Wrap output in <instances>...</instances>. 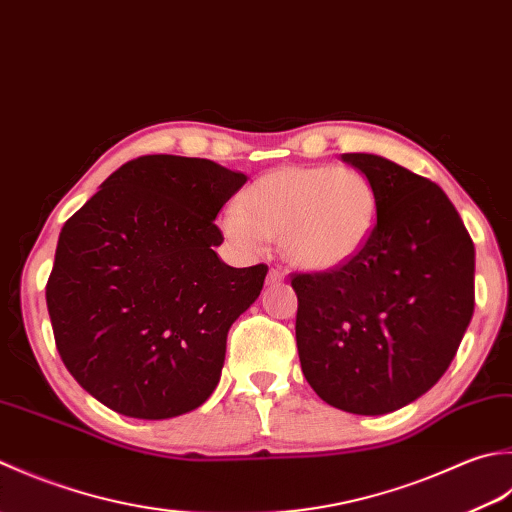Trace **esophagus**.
I'll return each instance as SVG.
<instances>
[{"label":"esophagus","mask_w":512,"mask_h":512,"mask_svg":"<svg viewBox=\"0 0 512 512\" xmlns=\"http://www.w3.org/2000/svg\"><path fill=\"white\" fill-rule=\"evenodd\" d=\"M285 280V271L278 269V267H271L269 269V276H267V283L269 285H280Z\"/></svg>","instance_id":"esophagus-1"}]
</instances>
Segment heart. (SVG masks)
I'll return each instance as SVG.
<instances>
[{"label": "heart", "instance_id": "heart-1", "mask_svg": "<svg viewBox=\"0 0 512 512\" xmlns=\"http://www.w3.org/2000/svg\"><path fill=\"white\" fill-rule=\"evenodd\" d=\"M380 198L353 168H280L249 183L221 218L229 243L260 254L267 238L305 271L349 265L378 227Z\"/></svg>", "mask_w": 512, "mask_h": 512}]
</instances>
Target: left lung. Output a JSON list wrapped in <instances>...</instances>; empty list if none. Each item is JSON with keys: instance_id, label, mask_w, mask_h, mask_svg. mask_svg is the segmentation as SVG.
<instances>
[{"instance_id": "8db88e82", "label": "left lung", "mask_w": 512, "mask_h": 512, "mask_svg": "<svg viewBox=\"0 0 512 512\" xmlns=\"http://www.w3.org/2000/svg\"><path fill=\"white\" fill-rule=\"evenodd\" d=\"M380 198L378 227L349 265L294 274L300 367L322 400L384 415L442 378L473 318L475 247L448 196L378 154H342Z\"/></svg>"}]
</instances>
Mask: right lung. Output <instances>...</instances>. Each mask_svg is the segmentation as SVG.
<instances>
[{"mask_svg": "<svg viewBox=\"0 0 512 512\" xmlns=\"http://www.w3.org/2000/svg\"><path fill=\"white\" fill-rule=\"evenodd\" d=\"M247 183L207 159L128 161L59 234L46 305L57 351L92 398L139 420L198 409L221 380L227 331L267 265L229 267L216 216Z\"/></svg>", "mask_w": 512, "mask_h": 512, "instance_id": "right-lung-1", "label": "right lung"}]
</instances>
